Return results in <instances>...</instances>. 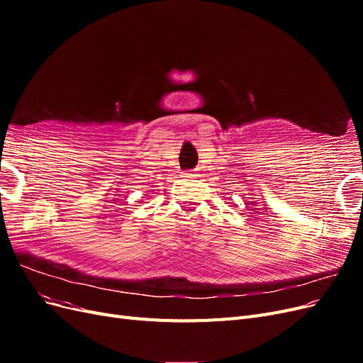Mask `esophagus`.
Returning <instances> with one entry per match:
<instances>
[{"mask_svg": "<svg viewBox=\"0 0 363 363\" xmlns=\"http://www.w3.org/2000/svg\"><path fill=\"white\" fill-rule=\"evenodd\" d=\"M188 177H199V175H196V171H192L188 174Z\"/></svg>", "mask_w": 363, "mask_h": 363, "instance_id": "34e87169", "label": "esophagus"}]
</instances>
